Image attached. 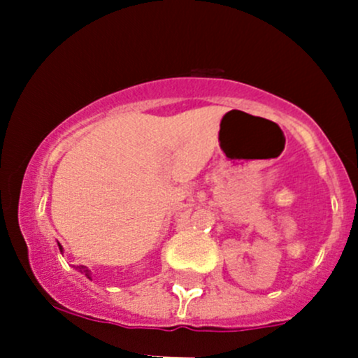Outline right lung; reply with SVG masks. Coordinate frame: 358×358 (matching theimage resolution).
<instances>
[{
  "mask_svg": "<svg viewBox=\"0 0 358 358\" xmlns=\"http://www.w3.org/2000/svg\"><path fill=\"white\" fill-rule=\"evenodd\" d=\"M59 249H60V252H64V248L60 246V244H59ZM74 268L78 270V272H81L83 275H86V277H88L90 280H92V270H90L88 266H85V265H79V266H74Z\"/></svg>",
  "mask_w": 358,
  "mask_h": 358,
  "instance_id": "1",
  "label": "right lung"
}]
</instances>
